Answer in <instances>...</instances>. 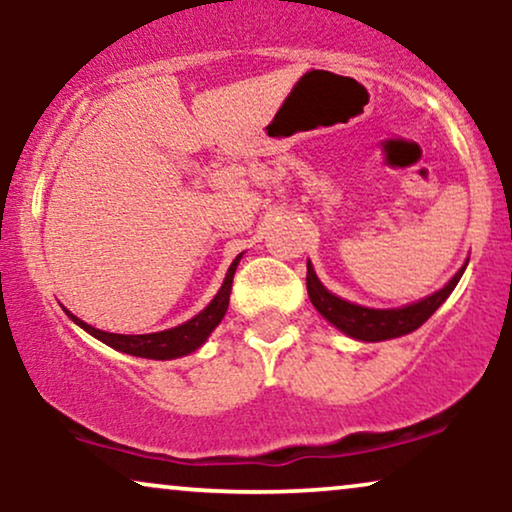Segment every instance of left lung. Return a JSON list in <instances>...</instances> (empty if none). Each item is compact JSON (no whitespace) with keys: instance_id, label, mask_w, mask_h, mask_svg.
<instances>
[{"instance_id":"left-lung-1","label":"left lung","mask_w":512,"mask_h":512,"mask_svg":"<svg viewBox=\"0 0 512 512\" xmlns=\"http://www.w3.org/2000/svg\"><path fill=\"white\" fill-rule=\"evenodd\" d=\"M464 267H467V264H464ZM464 267L452 276L445 289L424 298V301L411 303L407 308L399 310H373L342 301V298H337L320 284V279L315 276L310 262L308 276H305V286H308L310 303L315 305L317 313L327 317L334 327H339V330L349 334V337L361 339V342H383V339H395L402 337V334L419 330L428 317L445 303V298L450 296L452 289L457 286V281H460Z\"/></svg>"}]
</instances>
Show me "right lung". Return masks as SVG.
Masks as SVG:
<instances>
[{"label": "right lung", "mask_w": 512, "mask_h": 512, "mask_svg": "<svg viewBox=\"0 0 512 512\" xmlns=\"http://www.w3.org/2000/svg\"><path fill=\"white\" fill-rule=\"evenodd\" d=\"M240 257L243 255H238L236 260H233L231 267H228L226 281H223L221 291L216 293L214 301H211L197 317L187 320L185 325L173 327V330L154 332V334H113V332H103V330H96V327L86 325L84 320L74 317L69 310H67V315L72 317L76 325L84 327L88 334H93V337L101 339L103 344L122 351V354H132V356H142V358H158V361L192 354L197 346L204 344V339L209 337L211 330H214V327L223 320V315H226L228 301H231L233 274H236Z\"/></svg>", "instance_id": "add662e5"}]
</instances>
